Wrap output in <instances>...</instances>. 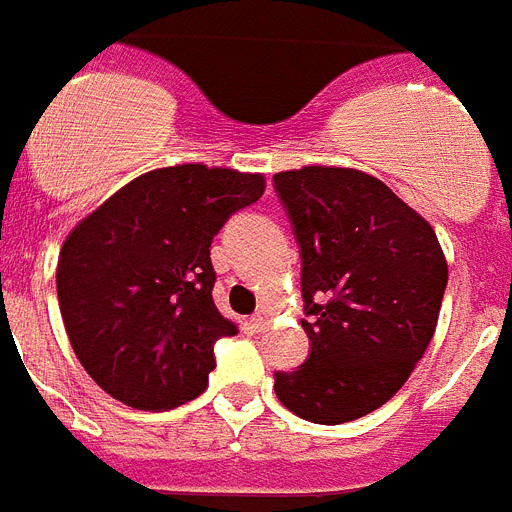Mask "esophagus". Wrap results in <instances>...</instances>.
<instances>
[{"instance_id": "esophagus-1", "label": "esophagus", "mask_w": 512, "mask_h": 512, "mask_svg": "<svg viewBox=\"0 0 512 512\" xmlns=\"http://www.w3.org/2000/svg\"><path fill=\"white\" fill-rule=\"evenodd\" d=\"M253 327L256 329H261L266 324V306H259V311H256V314H253Z\"/></svg>"}]
</instances>
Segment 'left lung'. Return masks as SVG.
<instances>
[{"label":"left lung","mask_w":512,"mask_h":512,"mask_svg":"<svg viewBox=\"0 0 512 512\" xmlns=\"http://www.w3.org/2000/svg\"><path fill=\"white\" fill-rule=\"evenodd\" d=\"M301 251L308 358L274 371L287 411L345 424L408 382L437 329L447 264L432 225L382 180L345 167L277 172Z\"/></svg>","instance_id":"8db88e82"}]
</instances>
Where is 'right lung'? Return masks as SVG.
<instances>
[{
    "instance_id": "add662e5",
    "label": "right lung",
    "mask_w": 512,
    "mask_h": 512,
    "mask_svg": "<svg viewBox=\"0 0 512 512\" xmlns=\"http://www.w3.org/2000/svg\"><path fill=\"white\" fill-rule=\"evenodd\" d=\"M264 177L177 164L146 172L67 235L57 298L83 369L114 400L164 411L206 390L214 342L238 335L211 298V240Z\"/></svg>"
}]
</instances>
